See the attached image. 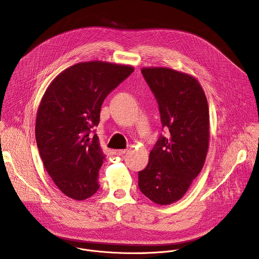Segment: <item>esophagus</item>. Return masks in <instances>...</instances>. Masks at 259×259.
<instances>
[{
  "label": "esophagus",
  "instance_id": "esophagus-1",
  "mask_svg": "<svg viewBox=\"0 0 259 259\" xmlns=\"http://www.w3.org/2000/svg\"><path fill=\"white\" fill-rule=\"evenodd\" d=\"M126 153V150H116V151H114V154L116 155V156H122V155H124Z\"/></svg>",
  "mask_w": 259,
  "mask_h": 259
}]
</instances>
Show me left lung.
<instances>
[{
  "instance_id": "left-lung-1",
  "label": "left lung",
  "mask_w": 259,
  "mask_h": 259,
  "mask_svg": "<svg viewBox=\"0 0 259 259\" xmlns=\"http://www.w3.org/2000/svg\"><path fill=\"white\" fill-rule=\"evenodd\" d=\"M159 105L162 130L149 164L138 172L140 192L160 205L181 199L201 172L209 144V109L199 82L171 68H142Z\"/></svg>"
}]
</instances>
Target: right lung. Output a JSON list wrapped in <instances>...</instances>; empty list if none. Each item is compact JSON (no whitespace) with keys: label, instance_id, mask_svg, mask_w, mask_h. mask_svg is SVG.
Here are the masks:
<instances>
[{"label":"right lung","instance_id":"obj_1","mask_svg":"<svg viewBox=\"0 0 259 259\" xmlns=\"http://www.w3.org/2000/svg\"><path fill=\"white\" fill-rule=\"evenodd\" d=\"M133 70L130 65L81 62L59 73L46 90L35 140L48 174L65 196L82 201L98 191L105 156L94 127L105 97Z\"/></svg>","mask_w":259,"mask_h":259}]
</instances>
